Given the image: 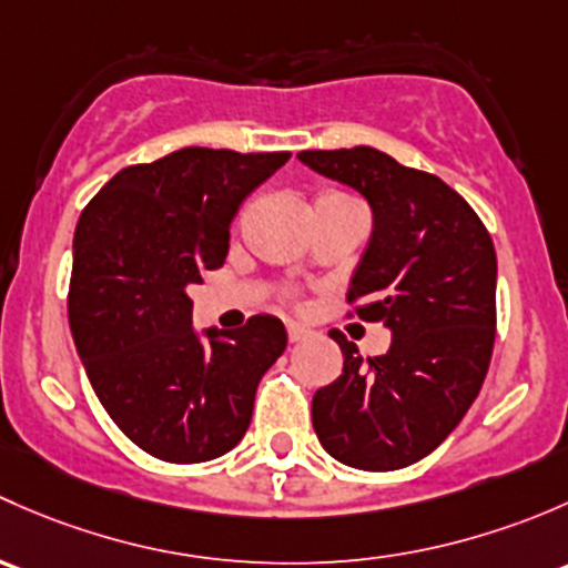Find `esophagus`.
<instances>
[{"mask_svg":"<svg viewBox=\"0 0 568 568\" xmlns=\"http://www.w3.org/2000/svg\"><path fill=\"white\" fill-rule=\"evenodd\" d=\"M308 327L301 325V323H286V336H290V342H301V338L308 336Z\"/></svg>","mask_w":568,"mask_h":568,"instance_id":"esophagus-1","label":"esophagus"}]
</instances>
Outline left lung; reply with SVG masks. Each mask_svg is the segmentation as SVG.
Segmentation results:
<instances>
[{
    "label": "left lung",
    "instance_id": "obj_1",
    "mask_svg": "<svg viewBox=\"0 0 568 568\" xmlns=\"http://www.w3.org/2000/svg\"><path fill=\"white\" fill-rule=\"evenodd\" d=\"M297 161L369 204L372 235L347 297L361 301L358 317L390 331L388 353L369 361L331 333L344 369L314 394V432L342 465L399 470L457 429L487 377L498 284L493 237L440 178L374 148L303 150Z\"/></svg>",
    "mask_w": 568,
    "mask_h": 568
}]
</instances>
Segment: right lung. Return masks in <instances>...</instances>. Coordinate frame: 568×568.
Returning a JSON list of instances; mask_svg holds the SVG:
<instances>
[{"instance_id": "right-lung-1", "label": "right lung", "mask_w": 568, "mask_h": 568, "mask_svg": "<svg viewBox=\"0 0 568 568\" xmlns=\"http://www.w3.org/2000/svg\"><path fill=\"white\" fill-rule=\"evenodd\" d=\"M290 153L183 148L116 172L81 213L68 317L92 390L128 440L174 465L232 452L286 347L278 317L196 331L189 286L224 265L243 199Z\"/></svg>"}]
</instances>
